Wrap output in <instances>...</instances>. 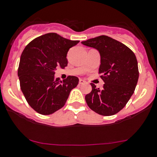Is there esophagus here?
I'll list each match as a JSON object with an SVG mask.
<instances>
[{"label":"esophagus","instance_id":"esophagus-1","mask_svg":"<svg viewBox=\"0 0 157 157\" xmlns=\"http://www.w3.org/2000/svg\"><path fill=\"white\" fill-rule=\"evenodd\" d=\"M79 83L80 84H83V83H86V81L84 80H83V79H80L79 80Z\"/></svg>","mask_w":157,"mask_h":157}]
</instances>
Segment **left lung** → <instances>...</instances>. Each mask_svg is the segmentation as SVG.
I'll use <instances>...</instances> for the list:
<instances>
[{"label": "left lung", "instance_id": "left-lung-1", "mask_svg": "<svg viewBox=\"0 0 157 157\" xmlns=\"http://www.w3.org/2000/svg\"><path fill=\"white\" fill-rule=\"evenodd\" d=\"M81 44L99 51V74L105 83L102 89L90 83L92 90L85 97L86 103L100 115H114L126 106L137 84L139 70L136 56L128 47L105 35Z\"/></svg>", "mask_w": 157, "mask_h": 157}]
</instances>
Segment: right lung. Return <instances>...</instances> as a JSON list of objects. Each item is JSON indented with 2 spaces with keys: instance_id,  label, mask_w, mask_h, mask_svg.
Instances as JSON below:
<instances>
[{
  "instance_id": "obj_1",
  "label": "right lung",
  "mask_w": 157,
  "mask_h": 157,
  "mask_svg": "<svg viewBox=\"0 0 157 157\" xmlns=\"http://www.w3.org/2000/svg\"><path fill=\"white\" fill-rule=\"evenodd\" d=\"M79 40H71L56 33L35 38L23 51L18 67L20 86L28 104L42 115H50L64 106L79 79L68 76L55 78L58 68L67 66V54Z\"/></svg>"
}]
</instances>
